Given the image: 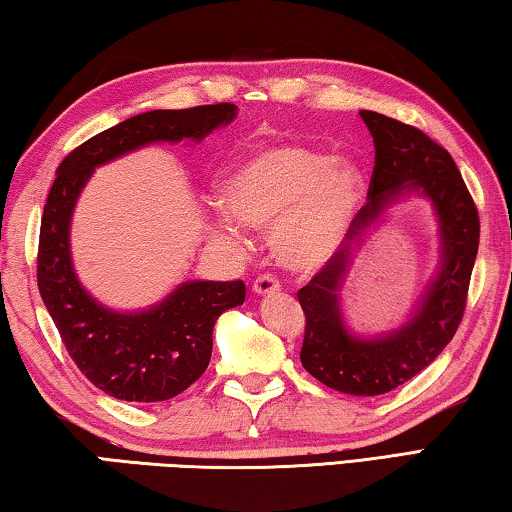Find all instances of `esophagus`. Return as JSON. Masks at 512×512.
Returning a JSON list of instances; mask_svg holds the SVG:
<instances>
[{"label":"esophagus","mask_w":512,"mask_h":512,"mask_svg":"<svg viewBox=\"0 0 512 512\" xmlns=\"http://www.w3.org/2000/svg\"><path fill=\"white\" fill-rule=\"evenodd\" d=\"M253 291L257 296H271V293L280 291V282L273 275H259L253 284Z\"/></svg>","instance_id":"obj_1"}]
</instances>
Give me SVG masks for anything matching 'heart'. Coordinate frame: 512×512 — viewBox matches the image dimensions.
I'll return each instance as SVG.
<instances>
[{"instance_id":"heart-1","label":"heart","mask_w":512,"mask_h":512,"mask_svg":"<svg viewBox=\"0 0 512 512\" xmlns=\"http://www.w3.org/2000/svg\"><path fill=\"white\" fill-rule=\"evenodd\" d=\"M363 173L345 158H327L298 142H273L250 151L223 173V210L210 235L237 241L239 228L273 230L280 262L318 271L341 253L363 203Z\"/></svg>"}]
</instances>
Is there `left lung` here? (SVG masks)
Segmentation results:
<instances>
[{
	"label": "left lung",
	"instance_id": "8db88e82",
	"mask_svg": "<svg viewBox=\"0 0 512 512\" xmlns=\"http://www.w3.org/2000/svg\"><path fill=\"white\" fill-rule=\"evenodd\" d=\"M359 115L375 142L368 203L359 210L341 253L298 291L307 318L300 361L311 377L334 391L375 397L413 379L454 339L479 250V212L443 146L415 126L379 112L361 110ZM411 193L427 197L437 214L439 271L400 328L375 337L354 335L340 309L353 259L387 207ZM352 238L358 241L354 254L349 250Z\"/></svg>",
	"mask_w": 512,
	"mask_h": 512
}]
</instances>
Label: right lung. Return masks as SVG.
I'll return each instance as SVG.
<instances>
[{
	"mask_svg": "<svg viewBox=\"0 0 512 512\" xmlns=\"http://www.w3.org/2000/svg\"><path fill=\"white\" fill-rule=\"evenodd\" d=\"M235 117V103L142 112L94 135L60 162L40 223L38 289L69 357L110 397L164 402L187 391L210 363L216 318L244 305L246 284L189 280L149 309L101 305L72 264L69 228L76 201L101 164L155 142H201Z\"/></svg>",
	"mask_w": 512,
	"mask_h": 512,
	"instance_id": "obj_1",
	"label": "right lung"
}]
</instances>
